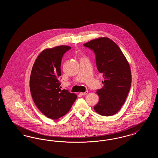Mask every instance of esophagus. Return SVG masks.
<instances>
[{
  "label": "esophagus",
  "instance_id": "1",
  "mask_svg": "<svg viewBox=\"0 0 158 158\" xmlns=\"http://www.w3.org/2000/svg\"><path fill=\"white\" fill-rule=\"evenodd\" d=\"M88 91H86L85 92H81L80 94L82 95H86L88 94Z\"/></svg>",
  "mask_w": 158,
  "mask_h": 158
}]
</instances>
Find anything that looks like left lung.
<instances>
[{
  "mask_svg": "<svg viewBox=\"0 0 158 158\" xmlns=\"http://www.w3.org/2000/svg\"><path fill=\"white\" fill-rule=\"evenodd\" d=\"M83 45L94 51L98 70L104 78V86L97 92L99 101L94 110L101 115H114L120 110L130 89L129 63L119 47L109 38H98Z\"/></svg>",
  "mask_w": 158,
  "mask_h": 158,
  "instance_id": "8db88e82",
  "label": "left lung"
}]
</instances>
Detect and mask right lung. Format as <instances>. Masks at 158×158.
Instances as JSON below:
<instances>
[{"label":"right lung","instance_id":"add662e5","mask_svg":"<svg viewBox=\"0 0 158 158\" xmlns=\"http://www.w3.org/2000/svg\"><path fill=\"white\" fill-rule=\"evenodd\" d=\"M71 47L59 45L46 48L38 55L31 73L30 88L39 110L47 117L57 120L69 111L77 95L61 90L58 78L61 76V61Z\"/></svg>","mask_w":158,"mask_h":158}]
</instances>
